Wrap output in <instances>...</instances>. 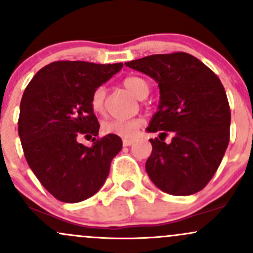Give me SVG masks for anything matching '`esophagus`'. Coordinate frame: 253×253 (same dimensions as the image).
<instances>
[{
  "mask_svg": "<svg viewBox=\"0 0 253 253\" xmlns=\"http://www.w3.org/2000/svg\"><path fill=\"white\" fill-rule=\"evenodd\" d=\"M133 142H134L133 138H124V139H122V143H124L125 147H129V145L133 144Z\"/></svg>",
  "mask_w": 253,
  "mask_h": 253,
  "instance_id": "obj_1",
  "label": "esophagus"
}]
</instances>
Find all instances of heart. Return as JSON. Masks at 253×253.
<instances>
[{
    "label": "heart",
    "instance_id": "1",
    "mask_svg": "<svg viewBox=\"0 0 253 253\" xmlns=\"http://www.w3.org/2000/svg\"><path fill=\"white\" fill-rule=\"evenodd\" d=\"M124 86L128 89L134 97L143 99L147 97L149 93V86L145 80L137 78V76H128L124 80ZM104 99H105V88L103 86L97 87L92 92L89 105L93 113L100 114L104 110ZM142 126L140 119H109L103 121L102 131L105 134H116L120 137H131L134 134L139 127Z\"/></svg>",
    "mask_w": 253,
    "mask_h": 253
}]
</instances>
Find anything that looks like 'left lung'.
<instances>
[{"instance_id": "left-lung-1", "label": "left lung", "mask_w": 253, "mask_h": 253, "mask_svg": "<svg viewBox=\"0 0 253 253\" xmlns=\"http://www.w3.org/2000/svg\"><path fill=\"white\" fill-rule=\"evenodd\" d=\"M155 80L159 110L149 132L153 151L145 169L162 191L185 196L203 190L222 162L230 138V108L218 76L184 52L153 54L125 63ZM172 140L167 145L166 136Z\"/></svg>"}]
</instances>
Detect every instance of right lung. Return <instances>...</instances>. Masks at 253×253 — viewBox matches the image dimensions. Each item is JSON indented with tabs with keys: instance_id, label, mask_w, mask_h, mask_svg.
I'll use <instances>...</instances> for the list:
<instances>
[{
	"instance_id": "obj_1",
	"label": "right lung",
	"mask_w": 253,
	"mask_h": 253,
	"mask_svg": "<svg viewBox=\"0 0 253 253\" xmlns=\"http://www.w3.org/2000/svg\"><path fill=\"white\" fill-rule=\"evenodd\" d=\"M124 64L59 60L36 73L24 91L18 121L28 165L48 193L63 203L91 198L104 184L113 159L122 148L119 135H98L99 122L89 105L92 92Z\"/></svg>"
}]
</instances>
